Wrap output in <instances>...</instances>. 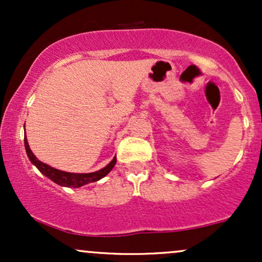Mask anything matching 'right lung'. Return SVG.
Here are the masks:
<instances>
[{"instance_id":"1","label":"right lung","mask_w":262,"mask_h":262,"mask_svg":"<svg viewBox=\"0 0 262 262\" xmlns=\"http://www.w3.org/2000/svg\"><path fill=\"white\" fill-rule=\"evenodd\" d=\"M25 146H26L27 155H28L29 160L32 161V164H34L35 166H37V169L40 171L43 175L49 177L52 181L58 183V185H60V186H65V187L77 188V187H81V186H83V185H87V183H90V182L98 181V180H101L102 177L106 176L107 173L113 169L114 165H116V162H117V159L114 158L106 167H103V169L96 171V172H91V173L65 172V171L56 170V169H54V167L49 166V165L39 161L38 159L35 158V155L32 152L31 148H29L27 138H25Z\"/></svg>"}]
</instances>
